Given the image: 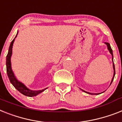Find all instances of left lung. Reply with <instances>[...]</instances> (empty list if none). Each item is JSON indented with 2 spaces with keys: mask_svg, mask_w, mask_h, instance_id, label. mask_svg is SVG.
<instances>
[{
  "mask_svg": "<svg viewBox=\"0 0 122 122\" xmlns=\"http://www.w3.org/2000/svg\"><path fill=\"white\" fill-rule=\"evenodd\" d=\"M105 44L107 45V47H108V49L109 50L110 52V54L112 55V59L113 58V51H112V48H111V46H110V44L108 43V42H105ZM113 70H114V74H113V77L112 78V82H111V84H112V81H113V79H114V77H115V65H114V63H113ZM83 92H86V93H88L90 94V95H96V94H98V93H88V92H85V91H84V90H83Z\"/></svg>",
  "mask_w": 122,
  "mask_h": 122,
  "instance_id": "8db88e82",
  "label": "left lung"
}]
</instances>
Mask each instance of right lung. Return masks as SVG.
Wrapping results in <instances>:
<instances>
[{"mask_svg": "<svg viewBox=\"0 0 122 122\" xmlns=\"http://www.w3.org/2000/svg\"><path fill=\"white\" fill-rule=\"evenodd\" d=\"M17 35L15 37H17ZM14 41V39H13L10 44L8 54L6 57L7 73L9 79L10 83L15 87V88L18 90L20 93L23 94L24 95L27 96V97H34V96L37 95L38 94L42 93V92H44V90H46L47 88H45L42 90H38V91H32V90H29L23 83H22L21 82L19 81L18 80L15 78L14 75V73H13L12 70L11 63H10V58H11L12 52V46Z\"/></svg>", "mask_w": 122, "mask_h": 122, "instance_id": "right-lung-1", "label": "right lung"}]
</instances>
